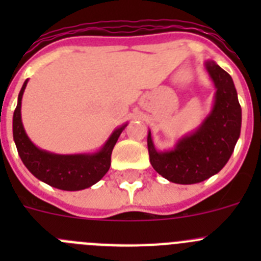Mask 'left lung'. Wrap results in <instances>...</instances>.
Instances as JSON below:
<instances>
[{"label":"left lung","mask_w":261,"mask_h":261,"mask_svg":"<svg viewBox=\"0 0 261 261\" xmlns=\"http://www.w3.org/2000/svg\"><path fill=\"white\" fill-rule=\"evenodd\" d=\"M204 65L216 87L211 114L193 132L179 138L171 150H156L151 132L147 133L151 166L172 183L196 184L218 174L241 136L242 108L232 78L212 60Z\"/></svg>","instance_id":"1"}]
</instances>
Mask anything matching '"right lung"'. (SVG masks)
Segmentation results:
<instances>
[{
  "label": "right lung",
  "mask_w": 261,
  "mask_h": 261,
  "mask_svg": "<svg viewBox=\"0 0 261 261\" xmlns=\"http://www.w3.org/2000/svg\"><path fill=\"white\" fill-rule=\"evenodd\" d=\"M29 80L24 81L18 95L13 116V137L23 165L39 180L62 191H81L98 183L110 170L111 154L128 124H123L111 133L106 144L95 153L55 154L39 149L23 128L20 106Z\"/></svg>",
  "instance_id": "obj_1"
}]
</instances>
